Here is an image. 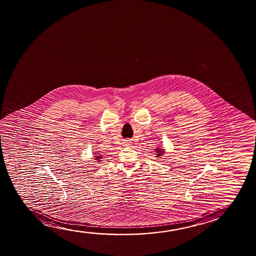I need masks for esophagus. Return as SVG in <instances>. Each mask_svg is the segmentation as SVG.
<instances>
[{
	"mask_svg": "<svg viewBox=\"0 0 256 256\" xmlns=\"http://www.w3.org/2000/svg\"><path fill=\"white\" fill-rule=\"evenodd\" d=\"M126 143H128V144H130L132 142H129V141H126Z\"/></svg>",
	"mask_w": 256,
	"mask_h": 256,
	"instance_id": "34e87169",
	"label": "esophagus"
}]
</instances>
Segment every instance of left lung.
<instances>
[{
    "instance_id": "1",
    "label": "left lung",
    "mask_w": 256,
    "mask_h": 256,
    "mask_svg": "<svg viewBox=\"0 0 256 256\" xmlns=\"http://www.w3.org/2000/svg\"><path fill=\"white\" fill-rule=\"evenodd\" d=\"M155 157H157V158H160L162 156H163V154H165V151H164V149L163 148H155Z\"/></svg>"
}]
</instances>
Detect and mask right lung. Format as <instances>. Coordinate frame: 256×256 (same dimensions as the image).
<instances>
[{
	"label": "right lung",
	"mask_w": 256,
	"mask_h": 256,
	"mask_svg": "<svg viewBox=\"0 0 256 256\" xmlns=\"http://www.w3.org/2000/svg\"><path fill=\"white\" fill-rule=\"evenodd\" d=\"M94 160H98V162H101L102 160V155H99V154H98V152H94Z\"/></svg>",
	"instance_id": "right-lung-1"
}]
</instances>
